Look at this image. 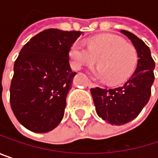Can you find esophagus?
<instances>
[{"label":"esophagus","instance_id":"1","mask_svg":"<svg viewBox=\"0 0 158 158\" xmlns=\"http://www.w3.org/2000/svg\"><path fill=\"white\" fill-rule=\"evenodd\" d=\"M88 86L90 87V88H95V87H97V85H96L95 83H92L91 81H89V82H88Z\"/></svg>","mask_w":158,"mask_h":158}]
</instances>
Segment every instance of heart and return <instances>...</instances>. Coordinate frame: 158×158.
Returning <instances> with one entry per match:
<instances>
[{
  "label": "heart",
  "mask_w": 158,
  "mask_h": 158,
  "mask_svg": "<svg viewBox=\"0 0 158 158\" xmlns=\"http://www.w3.org/2000/svg\"><path fill=\"white\" fill-rule=\"evenodd\" d=\"M70 64L79 69L83 66H100L93 75L101 80H108L111 85L121 84L131 77L138 60L136 49L123 38L102 35L89 41L86 47L79 42L72 44L69 49Z\"/></svg>",
  "instance_id": "b5f03b06"
}]
</instances>
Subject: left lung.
<instances>
[{"label": "left lung", "mask_w": 158, "mask_h": 158, "mask_svg": "<svg viewBox=\"0 0 158 158\" xmlns=\"http://www.w3.org/2000/svg\"><path fill=\"white\" fill-rule=\"evenodd\" d=\"M136 49L138 61L136 69L123 86L115 89H90L96 112L111 125H122L138 116L148 102L154 83L155 61L149 48L135 35L121 30Z\"/></svg>", "instance_id": "obj_1"}]
</instances>
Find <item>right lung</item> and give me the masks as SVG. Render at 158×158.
Here are the masks:
<instances>
[{
	"instance_id": "add662e5",
	"label": "right lung",
	"mask_w": 158,
	"mask_h": 158,
	"mask_svg": "<svg viewBox=\"0 0 158 158\" xmlns=\"http://www.w3.org/2000/svg\"><path fill=\"white\" fill-rule=\"evenodd\" d=\"M83 33L47 29L27 42L15 62L11 107L18 122L35 133H48L61 122L76 72L69 49Z\"/></svg>"
}]
</instances>
